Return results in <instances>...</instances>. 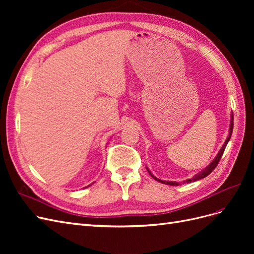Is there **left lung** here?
Here are the masks:
<instances>
[{"label": "left lung", "instance_id": "8db88e82", "mask_svg": "<svg viewBox=\"0 0 254 254\" xmlns=\"http://www.w3.org/2000/svg\"><path fill=\"white\" fill-rule=\"evenodd\" d=\"M232 131H233V113H231V120H230V127H229V134H228V137L226 139L224 145L221 146V148L219 149V151H218V153L216 155V157H215V158L213 159L212 162H211L209 165H207L205 168H203V170H202L201 172H199L198 174H196V175L193 177V178H190V179H188V180H186V181H183V183H190V182H195V181H197V180L203 179V178H205V177H206L207 175H210V174L214 171V168L217 166V164H218V162H219V160H220V158H221V156H222V153H224V151H225V148H226V146H227L228 142L230 141V137H231V135H232ZM147 171H148L149 175L152 177L153 179L159 181V182H161V183H163V184H168V186L177 187V186H180V184L182 183V182H177V181H165V180L158 179L157 177H155V176H153V175L150 173V171L148 170V168H147Z\"/></svg>", "mask_w": 254, "mask_h": 254}]
</instances>
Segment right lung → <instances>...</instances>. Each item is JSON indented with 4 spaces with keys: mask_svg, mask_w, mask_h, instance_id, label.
Listing matches in <instances>:
<instances>
[{
    "mask_svg": "<svg viewBox=\"0 0 254 254\" xmlns=\"http://www.w3.org/2000/svg\"><path fill=\"white\" fill-rule=\"evenodd\" d=\"M90 186H92V184H90ZM90 186H88V187H86V188H83V189H87V188H89Z\"/></svg>",
    "mask_w": 254,
    "mask_h": 254,
    "instance_id": "1",
    "label": "right lung"
}]
</instances>
